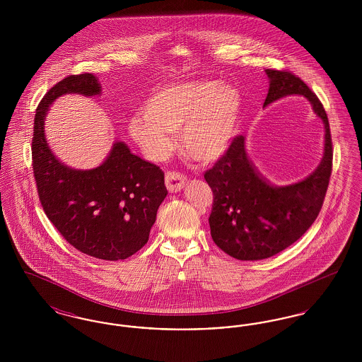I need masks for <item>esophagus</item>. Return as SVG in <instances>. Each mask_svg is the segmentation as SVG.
Returning <instances> with one entry per match:
<instances>
[{"label": "esophagus", "instance_id": "esophagus-1", "mask_svg": "<svg viewBox=\"0 0 362 362\" xmlns=\"http://www.w3.org/2000/svg\"><path fill=\"white\" fill-rule=\"evenodd\" d=\"M187 177L180 173L170 171L165 175V186L170 192H177L185 187Z\"/></svg>", "mask_w": 362, "mask_h": 362}]
</instances>
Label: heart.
I'll return each mask as SVG.
<instances>
[{
	"instance_id": "obj_1",
	"label": "heart",
	"mask_w": 362,
	"mask_h": 362,
	"mask_svg": "<svg viewBox=\"0 0 362 362\" xmlns=\"http://www.w3.org/2000/svg\"><path fill=\"white\" fill-rule=\"evenodd\" d=\"M240 110V92L233 86L214 81L170 84L146 99L142 112L129 122V132L152 160L171 152V133L179 132L182 152L210 163L224 155Z\"/></svg>"
}]
</instances>
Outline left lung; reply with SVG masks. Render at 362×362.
<instances>
[{
  "label": "left lung",
  "instance_id": "1",
  "mask_svg": "<svg viewBox=\"0 0 362 362\" xmlns=\"http://www.w3.org/2000/svg\"><path fill=\"white\" fill-rule=\"evenodd\" d=\"M266 74L270 86L264 105L289 95L307 98L325 123V153L308 177L274 186L252 165L244 149V137L238 136L205 173L213 191L209 217L211 239L225 254L239 260L270 258L298 240L319 216L332 171V141L322 102L292 71L266 69Z\"/></svg>",
  "mask_w": 362,
  "mask_h": 362
}]
</instances>
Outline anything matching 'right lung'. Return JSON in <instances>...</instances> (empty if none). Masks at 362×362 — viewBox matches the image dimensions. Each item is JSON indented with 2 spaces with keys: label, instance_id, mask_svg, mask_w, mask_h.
Here are the masks:
<instances>
[{
  "label": "right lung",
  "instance_id": "add662e5",
  "mask_svg": "<svg viewBox=\"0 0 362 362\" xmlns=\"http://www.w3.org/2000/svg\"><path fill=\"white\" fill-rule=\"evenodd\" d=\"M100 90L92 73L70 74L49 89L35 114L33 170L42 207L64 239L89 257L119 260L149 240L157 209L168 194L164 173L121 141L99 167L73 170L54 156L45 137V118L57 98Z\"/></svg>",
  "mask_w": 362,
  "mask_h": 362
}]
</instances>
